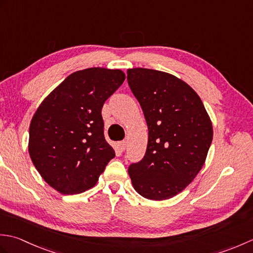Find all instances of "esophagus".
Instances as JSON below:
<instances>
[{
	"label": "esophagus",
	"instance_id": "34e87169",
	"mask_svg": "<svg viewBox=\"0 0 253 253\" xmlns=\"http://www.w3.org/2000/svg\"><path fill=\"white\" fill-rule=\"evenodd\" d=\"M118 146H120V148H121L122 151H124V150L126 149V141H121V142H120V144H118Z\"/></svg>",
	"mask_w": 253,
	"mask_h": 253
}]
</instances>
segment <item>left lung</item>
Listing matches in <instances>:
<instances>
[{
	"label": "left lung",
	"instance_id": "obj_1",
	"mask_svg": "<svg viewBox=\"0 0 253 253\" xmlns=\"http://www.w3.org/2000/svg\"><path fill=\"white\" fill-rule=\"evenodd\" d=\"M127 82L149 128L146 154L128 168L132 186L150 200L173 198L202 169L213 139L211 120L195 90L173 75L132 68Z\"/></svg>",
	"mask_w": 253,
	"mask_h": 253
}]
</instances>
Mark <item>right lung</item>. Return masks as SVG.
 <instances>
[{
    "label": "right lung",
    "instance_id": "right-lung-1",
    "mask_svg": "<svg viewBox=\"0 0 253 253\" xmlns=\"http://www.w3.org/2000/svg\"><path fill=\"white\" fill-rule=\"evenodd\" d=\"M126 76L120 69L75 72L32 117L29 154L47 184L63 195L92 188L115 151L104 137L102 107Z\"/></svg>",
    "mask_w": 253,
    "mask_h": 253
}]
</instances>
